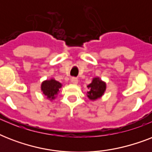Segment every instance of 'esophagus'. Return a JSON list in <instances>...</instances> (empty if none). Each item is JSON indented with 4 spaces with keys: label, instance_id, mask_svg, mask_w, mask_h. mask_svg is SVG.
Masks as SVG:
<instances>
[{
    "label": "esophagus",
    "instance_id": "1",
    "mask_svg": "<svg viewBox=\"0 0 152 152\" xmlns=\"http://www.w3.org/2000/svg\"><path fill=\"white\" fill-rule=\"evenodd\" d=\"M71 82L74 84H76V83H78V79L76 78V77H72L71 79Z\"/></svg>",
    "mask_w": 152,
    "mask_h": 152
}]
</instances>
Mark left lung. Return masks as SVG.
<instances>
[{
    "mask_svg": "<svg viewBox=\"0 0 152 152\" xmlns=\"http://www.w3.org/2000/svg\"><path fill=\"white\" fill-rule=\"evenodd\" d=\"M88 97L91 100H96L100 98L106 91V83L99 78H94L92 82L88 85Z\"/></svg>",
    "mask_w": 152,
    "mask_h": 152,
    "instance_id": "1",
    "label": "left lung"
}]
</instances>
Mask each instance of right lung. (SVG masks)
Instances as JSON below:
<instances>
[{
	"mask_svg": "<svg viewBox=\"0 0 152 152\" xmlns=\"http://www.w3.org/2000/svg\"><path fill=\"white\" fill-rule=\"evenodd\" d=\"M61 88V83L53 79L44 81L41 86V89L43 94L47 97V99H50V100L55 99V97L58 95Z\"/></svg>",
	"mask_w": 152,
	"mask_h": 152,
	"instance_id": "obj_1",
	"label": "right lung"
}]
</instances>
